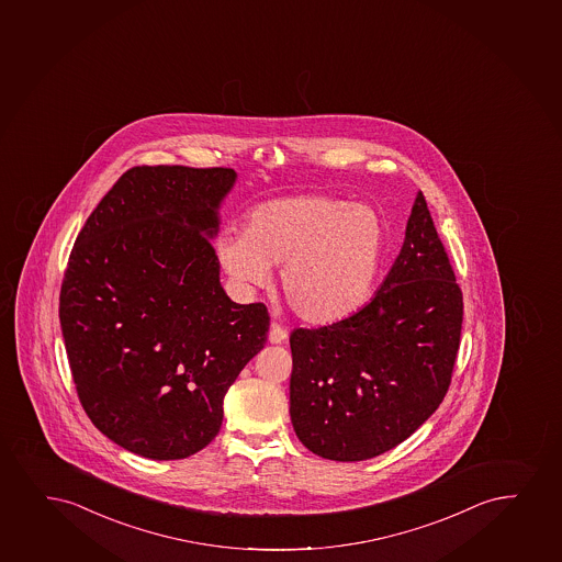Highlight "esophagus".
Wrapping results in <instances>:
<instances>
[{
  "instance_id": "1",
  "label": "esophagus",
  "mask_w": 562,
  "mask_h": 562,
  "mask_svg": "<svg viewBox=\"0 0 562 562\" xmlns=\"http://www.w3.org/2000/svg\"><path fill=\"white\" fill-rule=\"evenodd\" d=\"M286 338H289V333L278 323H271L270 333H268L270 344H283V341H286Z\"/></svg>"
}]
</instances>
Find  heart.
<instances>
[{"label":"heart","instance_id":"heart-1","mask_svg":"<svg viewBox=\"0 0 562 562\" xmlns=\"http://www.w3.org/2000/svg\"><path fill=\"white\" fill-rule=\"evenodd\" d=\"M382 247V222L369 206L313 193L255 206L243 234L218 235L216 256L243 289L263 286L270 266L283 262L279 281L292 312L327 325L367 302Z\"/></svg>","mask_w":562,"mask_h":562}]
</instances>
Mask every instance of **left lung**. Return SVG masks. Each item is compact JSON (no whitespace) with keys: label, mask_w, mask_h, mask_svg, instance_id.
Listing matches in <instances>:
<instances>
[{"label":"left lung","mask_w":562,"mask_h":562,"mask_svg":"<svg viewBox=\"0 0 562 562\" xmlns=\"http://www.w3.org/2000/svg\"><path fill=\"white\" fill-rule=\"evenodd\" d=\"M463 296L426 198L370 304L291 335V419L302 445L335 462L397 447L447 395L462 335Z\"/></svg>","instance_id":"1"}]
</instances>
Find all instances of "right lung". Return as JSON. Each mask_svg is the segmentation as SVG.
<instances>
[{
	"instance_id": "obj_1",
	"label": "right lung",
	"mask_w": 562,
	"mask_h": 562,
	"mask_svg": "<svg viewBox=\"0 0 562 562\" xmlns=\"http://www.w3.org/2000/svg\"><path fill=\"white\" fill-rule=\"evenodd\" d=\"M235 177L133 167L68 258L58 315L79 403L108 439L149 460L213 441L227 387L268 338V307L227 299L211 243Z\"/></svg>"
}]
</instances>
